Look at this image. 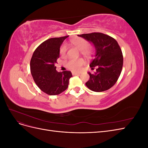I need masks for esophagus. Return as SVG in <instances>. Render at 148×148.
Here are the masks:
<instances>
[{
    "instance_id": "1",
    "label": "esophagus",
    "mask_w": 148,
    "mask_h": 148,
    "mask_svg": "<svg viewBox=\"0 0 148 148\" xmlns=\"http://www.w3.org/2000/svg\"><path fill=\"white\" fill-rule=\"evenodd\" d=\"M72 75H80V73H78V72H72Z\"/></svg>"
}]
</instances>
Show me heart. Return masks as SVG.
Returning a JSON list of instances; mask_svg holds the SVG:
<instances>
[{
  "label": "heart",
  "mask_w": 148,
  "mask_h": 148,
  "mask_svg": "<svg viewBox=\"0 0 148 148\" xmlns=\"http://www.w3.org/2000/svg\"><path fill=\"white\" fill-rule=\"evenodd\" d=\"M70 43L73 46L77 47L78 50H79L82 54L85 57H90L93 54V49L91 47L88 46V41L84 38L79 37L73 38L70 40ZM59 52L62 57H65L66 56V47L64 44L60 46ZM84 63V60L82 59H71L68 61L66 65L69 70L74 71H77L81 69Z\"/></svg>",
  "instance_id": "obj_1"
}]
</instances>
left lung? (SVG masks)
I'll list each match as a JSON object with an SVG mask.
<instances>
[{"label":"left lung","mask_w":148,"mask_h":148,"mask_svg":"<svg viewBox=\"0 0 148 148\" xmlns=\"http://www.w3.org/2000/svg\"><path fill=\"white\" fill-rule=\"evenodd\" d=\"M92 42L96 48L95 58L89 65L95 72H88L86 86L95 92H102L112 87L117 82L123 67V58L117 41L102 33L78 35Z\"/></svg>","instance_id":"1"}]
</instances>
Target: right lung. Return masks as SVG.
I'll list each match as a JSON object with an SVG mask.
<instances>
[{
	"label": "right lung",
	"instance_id": "add662e5",
	"mask_svg": "<svg viewBox=\"0 0 148 148\" xmlns=\"http://www.w3.org/2000/svg\"><path fill=\"white\" fill-rule=\"evenodd\" d=\"M50 38L36 49L30 61V70L35 83L47 95H58L69 86L70 71L58 72L55 64L59 57L60 47L68 37Z\"/></svg>",
	"mask_w": 148,
	"mask_h": 148
}]
</instances>
